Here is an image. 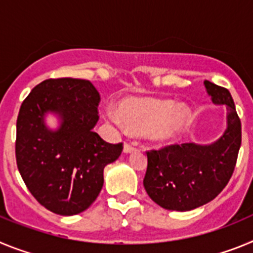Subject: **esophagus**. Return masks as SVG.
<instances>
[{"mask_svg": "<svg viewBox=\"0 0 253 253\" xmlns=\"http://www.w3.org/2000/svg\"><path fill=\"white\" fill-rule=\"evenodd\" d=\"M134 151H137V148H135V147H133L130 143H128V142L124 143V153H131V152H134Z\"/></svg>", "mask_w": 253, "mask_h": 253, "instance_id": "34e87169", "label": "esophagus"}]
</instances>
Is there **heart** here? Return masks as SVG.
<instances>
[{"label": "heart", "instance_id": "heart-1", "mask_svg": "<svg viewBox=\"0 0 253 253\" xmlns=\"http://www.w3.org/2000/svg\"><path fill=\"white\" fill-rule=\"evenodd\" d=\"M119 115L110 119L129 131L144 134L151 142L171 144L180 139L191 122V109L186 104L153 97H129L119 104Z\"/></svg>", "mask_w": 253, "mask_h": 253}]
</instances>
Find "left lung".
Segmentation results:
<instances>
[{"mask_svg": "<svg viewBox=\"0 0 253 253\" xmlns=\"http://www.w3.org/2000/svg\"><path fill=\"white\" fill-rule=\"evenodd\" d=\"M215 105L227 107V128L210 144L182 143L147 152L148 166L143 185L161 208L189 211L222 193L234 171L242 131L233 99L227 88L204 81Z\"/></svg>", "mask_w": 253, "mask_h": 253, "instance_id": "obj_1", "label": "left lung"}]
</instances>
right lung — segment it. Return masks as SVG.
Returning <instances> with one entry per match:
<instances>
[{"mask_svg":"<svg viewBox=\"0 0 253 253\" xmlns=\"http://www.w3.org/2000/svg\"><path fill=\"white\" fill-rule=\"evenodd\" d=\"M100 93L90 81L45 80L20 107L16 162L22 180L40 204L59 215L90 207L104 185V169L119 158L123 144H110L93 131ZM53 113L57 129L46 125Z\"/></svg>","mask_w":253,"mask_h":253,"instance_id":"obj_1","label":"right lung"}]
</instances>
